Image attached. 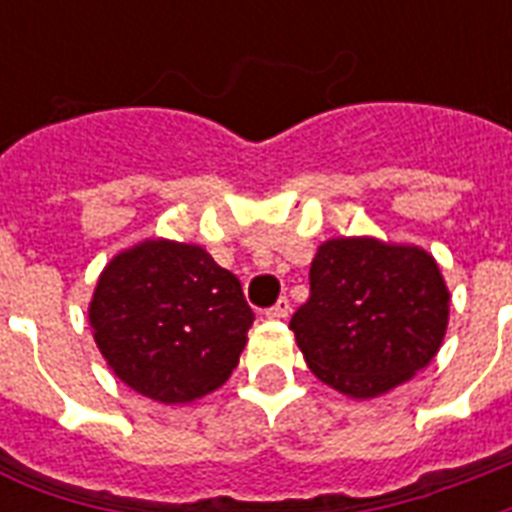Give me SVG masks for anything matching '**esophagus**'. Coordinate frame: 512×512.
<instances>
[{"mask_svg": "<svg viewBox=\"0 0 512 512\" xmlns=\"http://www.w3.org/2000/svg\"><path fill=\"white\" fill-rule=\"evenodd\" d=\"M289 313H292V305H289V300L287 297H279V300H276V305H271V308L265 311V316H268V319H287Z\"/></svg>", "mask_w": 512, "mask_h": 512, "instance_id": "esophagus-1", "label": "esophagus"}]
</instances>
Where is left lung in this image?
<instances>
[{"label":"left lung","instance_id":"1","mask_svg":"<svg viewBox=\"0 0 512 512\" xmlns=\"http://www.w3.org/2000/svg\"><path fill=\"white\" fill-rule=\"evenodd\" d=\"M446 324L449 289L425 249L356 236L321 244L289 329L321 382L374 398L433 361Z\"/></svg>","mask_w":512,"mask_h":512}]
</instances>
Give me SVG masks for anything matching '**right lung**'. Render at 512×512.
<instances>
[{
    "label": "right lung",
    "instance_id": "1",
    "mask_svg": "<svg viewBox=\"0 0 512 512\" xmlns=\"http://www.w3.org/2000/svg\"><path fill=\"white\" fill-rule=\"evenodd\" d=\"M255 313L239 279L196 244L148 239L100 273L90 327L124 385L162 404H191L239 364Z\"/></svg>",
    "mask_w": 512,
    "mask_h": 512
}]
</instances>
